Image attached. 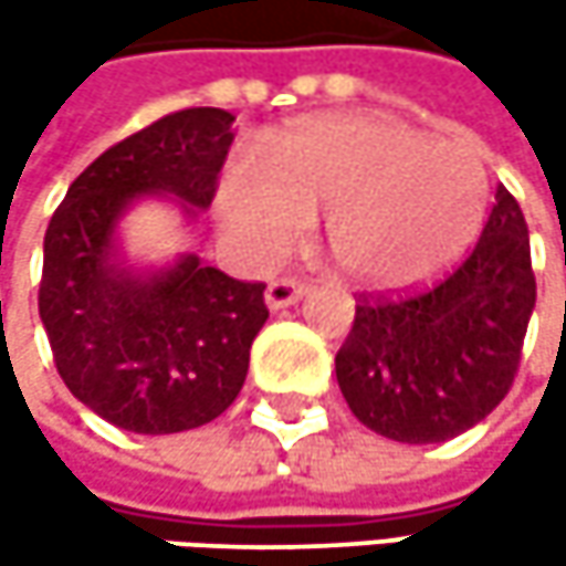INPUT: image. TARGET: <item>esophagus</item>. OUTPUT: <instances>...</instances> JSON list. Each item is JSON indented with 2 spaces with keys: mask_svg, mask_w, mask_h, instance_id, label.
Segmentation results:
<instances>
[{
  "mask_svg": "<svg viewBox=\"0 0 566 566\" xmlns=\"http://www.w3.org/2000/svg\"><path fill=\"white\" fill-rule=\"evenodd\" d=\"M307 294V284L297 282V279H279V282H272L265 287V304L272 307V311H279V307H287V304H294L297 297H304Z\"/></svg>",
  "mask_w": 566,
  "mask_h": 566,
  "instance_id": "obj_1",
  "label": "esophagus"
}]
</instances>
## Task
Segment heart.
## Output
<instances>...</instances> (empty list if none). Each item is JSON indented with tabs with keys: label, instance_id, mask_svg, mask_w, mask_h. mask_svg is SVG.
Masks as SVG:
<instances>
[{
	"label": "heart",
	"instance_id": "1",
	"mask_svg": "<svg viewBox=\"0 0 566 566\" xmlns=\"http://www.w3.org/2000/svg\"><path fill=\"white\" fill-rule=\"evenodd\" d=\"M485 206L489 172L469 147L374 114L301 120L272 167L239 157L219 189L226 226L262 259L294 249L327 212L334 269L370 291L439 275L472 245Z\"/></svg>",
	"mask_w": 566,
	"mask_h": 566
}]
</instances>
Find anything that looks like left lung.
Wrapping results in <instances>:
<instances>
[{
    "instance_id": "1",
    "label": "left lung",
    "mask_w": 566,
    "mask_h": 566,
    "mask_svg": "<svg viewBox=\"0 0 566 566\" xmlns=\"http://www.w3.org/2000/svg\"><path fill=\"white\" fill-rule=\"evenodd\" d=\"M537 284L527 222L505 186L475 249L432 287L360 294L334 357L350 412L396 442H446L509 396Z\"/></svg>"
}]
</instances>
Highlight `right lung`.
I'll use <instances>...</instances> for the list:
<instances>
[{"label":"right lung","instance_id":"1","mask_svg":"<svg viewBox=\"0 0 566 566\" xmlns=\"http://www.w3.org/2000/svg\"><path fill=\"white\" fill-rule=\"evenodd\" d=\"M232 120L219 107L160 117L104 150L49 222L39 314L57 374L127 432L167 436L222 416L269 321L262 282H235L196 255L140 275L124 265L114 235L124 209L147 192L209 209Z\"/></svg>","mask_w":566,"mask_h":566}]
</instances>
